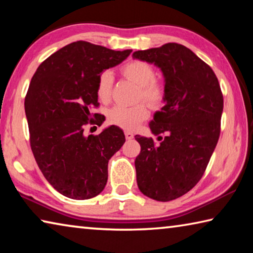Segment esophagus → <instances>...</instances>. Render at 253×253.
<instances>
[{
    "instance_id": "34e87169",
    "label": "esophagus",
    "mask_w": 253,
    "mask_h": 253,
    "mask_svg": "<svg viewBox=\"0 0 253 253\" xmlns=\"http://www.w3.org/2000/svg\"><path fill=\"white\" fill-rule=\"evenodd\" d=\"M125 136H126V139H132L134 138V134L130 131H125Z\"/></svg>"
}]
</instances>
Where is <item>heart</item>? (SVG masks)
I'll return each mask as SVG.
<instances>
[{
    "label": "heart",
    "mask_w": 253,
    "mask_h": 253,
    "mask_svg": "<svg viewBox=\"0 0 253 253\" xmlns=\"http://www.w3.org/2000/svg\"><path fill=\"white\" fill-rule=\"evenodd\" d=\"M123 75L140 88L139 97L151 106L160 105L164 98V89L154 81L155 72L152 66L144 61H131L123 67ZM114 77L110 71H104L98 78L97 96L102 102L110 99ZM148 111L144 105L131 107L115 106L108 113V121L124 129H134L140 122L146 119Z\"/></svg>",
    "instance_id": "1"
}]
</instances>
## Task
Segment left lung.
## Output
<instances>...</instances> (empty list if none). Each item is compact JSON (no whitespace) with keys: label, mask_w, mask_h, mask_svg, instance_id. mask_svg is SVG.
Here are the masks:
<instances>
[{"label":"left lung","mask_w":253,"mask_h":253,"mask_svg":"<svg viewBox=\"0 0 253 253\" xmlns=\"http://www.w3.org/2000/svg\"><path fill=\"white\" fill-rule=\"evenodd\" d=\"M132 58L157 67L164 78V107L149 123L160 143L135 136L142 148L135 169L140 192L168 202L202 177L219 140L223 96L211 68L182 44L139 50Z\"/></svg>","instance_id":"1"}]
</instances>
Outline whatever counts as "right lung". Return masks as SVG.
I'll return each mask as SVG.
<instances>
[{
	"label": "right lung",
	"mask_w": 253,
	"mask_h": 253,
	"mask_svg": "<svg viewBox=\"0 0 253 253\" xmlns=\"http://www.w3.org/2000/svg\"><path fill=\"white\" fill-rule=\"evenodd\" d=\"M131 50L115 51L77 41L51 54L33 75L25 97L30 143L37 164L54 190L72 200L101 193L108 162L125 143L121 128L111 125L99 135H84L88 124L101 125L97 83Z\"/></svg>",
	"instance_id": "right-lung-1"
}]
</instances>
